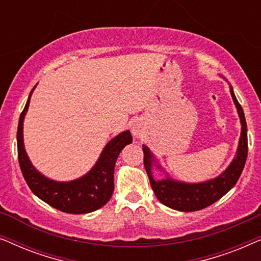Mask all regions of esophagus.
Listing matches in <instances>:
<instances>
[{
    "mask_svg": "<svg viewBox=\"0 0 261 261\" xmlns=\"http://www.w3.org/2000/svg\"><path fill=\"white\" fill-rule=\"evenodd\" d=\"M132 134H133L135 138L142 137V134H144V127H142L140 121H134L133 124H132Z\"/></svg>",
    "mask_w": 261,
    "mask_h": 261,
    "instance_id": "obj_1",
    "label": "esophagus"
}]
</instances>
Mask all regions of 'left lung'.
<instances>
[{"label": "left lung", "mask_w": 261, "mask_h": 261, "mask_svg": "<svg viewBox=\"0 0 261 261\" xmlns=\"http://www.w3.org/2000/svg\"><path fill=\"white\" fill-rule=\"evenodd\" d=\"M230 95L233 97L235 106H237L239 117H240L241 137L240 140H239L238 151L233 162L220 176L214 178V179L194 184L173 180L169 177L162 180H155L152 176V165L153 163H155L154 156H153L147 146L142 145L144 165L146 172L148 174L149 183H151V187L154 191L156 198L164 205L169 206L171 209L179 210V212H196V210L204 209L210 204H213V203L219 201L237 184L245 167L246 159H247V123H246L242 107L235 97L231 87ZM156 167L160 166L156 165Z\"/></svg>", "instance_id": "left-lung-1"}]
</instances>
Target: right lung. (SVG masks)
<instances>
[{
  "mask_svg": "<svg viewBox=\"0 0 261 261\" xmlns=\"http://www.w3.org/2000/svg\"><path fill=\"white\" fill-rule=\"evenodd\" d=\"M21 113L17 126V156L21 172L32 192L60 212L87 214L102 208L114 191V169L120 152L133 141L129 130L122 132L106 145L94 167L83 177L71 181H56L41 174L32 165L23 145V120L32 92Z\"/></svg>",
  "mask_w": 261,
  "mask_h": 261,
  "instance_id": "obj_1",
  "label": "right lung"
}]
</instances>
